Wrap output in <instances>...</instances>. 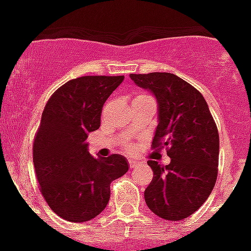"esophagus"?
I'll list each match as a JSON object with an SVG mask.
<instances>
[{
    "mask_svg": "<svg viewBox=\"0 0 251 251\" xmlns=\"http://www.w3.org/2000/svg\"><path fill=\"white\" fill-rule=\"evenodd\" d=\"M137 165H139V161L138 160H130L129 161V167L130 169H133V168H135Z\"/></svg>",
    "mask_w": 251,
    "mask_h": 251,
    "instance_id": "obj_1",
    "label": "esophagus"
}]
</instances>
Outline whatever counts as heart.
<instances>
[{
	"label": "heart",
	"mask_w": 251,
	"mask_h": 251,
	"mask_svg": "<svg viewBox=\"0 0 251 251\" xmlns=\"http://www.w3.org/2000/svg\"><path fill=\"white\" fill-rule=\"evenodd\" d=\"M138 96H146V95H138Z\"/></svg>",
	"instance_id": "b5f03b06"
}]
</instances>
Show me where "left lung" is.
<instances>
[{
	"mask_svg": "<svg viewBox=\"0 0 251 251\" xmlns=\"http://www.w3.org/2000/svg\"><path fill=\"white\" fill-rule=\"evenodd\" d=\"M157 100L159 124L152 149H165L168 165L149 160L153 178L145 201L159 218L177 222L193 215L210 197L218 177L219 133L197 88L171 73L130 74Z\"/></svg>",
	"mask_w": 251,
	"mask_h": 251,
	"instance_id": "8db88e82",
	"label": "left lung"
}]
</instances>
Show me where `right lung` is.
<instances>
[{"label":"right lung","instance_id":"obj_1","mask_svg":"<svg viewBox=\"0 0 251 251\" xmlns=\"http://www.w3.org/2000/svg\"><path fill=\"white\" fill-rule=\"evenodd\" d=\"M125 76L72 79L49 98L33 141V165L40 191L60 218L88 222L106 207L110 182L129 171L122 155L95 159L87 137L100 127L104 102Z\"/></svg>","mask_w":251,"mask_h":251}]
</instances>
